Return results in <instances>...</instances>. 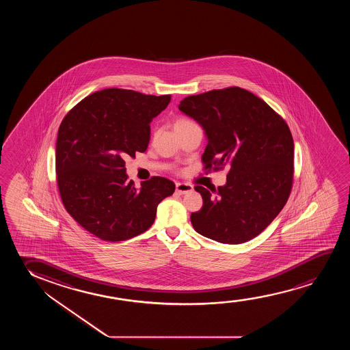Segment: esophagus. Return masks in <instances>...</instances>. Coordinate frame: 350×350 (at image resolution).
<instances>
[{
    "mask_svg": "<svg viewBox=\"0 0 350 350\" xmlns=\"http://www.w3.org/2000/svg\"><path fill=\"white\" fill-rule=\"evenodd\" d=\"M193 190V187L187 183H176V191L179 195H185L187 192H191Z\"/></svg>",
    "mask_w": 350,
    "mask_h": 350,
    "instance_id": "esophagus-1",
    "label": "esophagus"
}]
</instances>
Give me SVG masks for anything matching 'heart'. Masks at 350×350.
<instances>
[{"instance_id":"heart-1","label":"heart","mask_w":350,"mask_h":350,"mask_svg":"<svg viewBox=\"0 0 350 350\" xmlns=\"http://www.w3.org/2000/svg\"><path fill=\"white\" fill-rule=\"evenodd\" d=\"M187 123H191V122L187 120H178L174 125L187 124Z\"/></svg>"}]
</instances>
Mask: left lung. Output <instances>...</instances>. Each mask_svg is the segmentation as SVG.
I'll return each instance as SVG.
<instances>
[{
	"instance_id": "1",
	"label": "left lung",
	"mask_w": 350,
	"mask_h": 350,
	"mask_svg": "<svg viewBox=\"0 0 350 350\" xmlns=\"http://www.w3.org/2000/svg\"><path fill=\"white\" fill-rule=\"evenodd\" d=\"M178 107L204 130V168L230 170L225 185L195 187L203 206L190 216L193 228L222 244L249 241L273 222L292 190L294 142L287 123L240 87L187 96Z\"/></svg>"
}]
</instances>
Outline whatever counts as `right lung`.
I'll return each instance as SVG.
<instances>
[{
  "label": "right lung",
  "instance_id": "right-lung-1",
  "mask_svg": "<svg viewBox=\"0 0 350 350\" xmlns=\"http://www.w3.org/2000/svg\"><path fill=\"white\" fill-rule=\"evenodd\" d=\"M171 96L107 88L68 112L56 142V173L63 206L79 225L106 241H123L153 225L157 208L176 185L153 177L135 187L125 159L144 153L150 122Z\"/></svg>",
  "mask_w": 350,
  "mask_h": 350
}]
</instances>
